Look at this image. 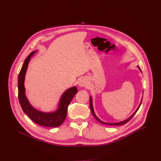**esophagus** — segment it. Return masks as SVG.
I'll return each mask as SVG.
<instances>
[{
    "mask_svg": "<svg viewBox=\"0 0 161 161\" xmlns=\"http://www.w3.org/2000/svg\"><path fill=\"white\" fill-rule=\"evenodd\" d=\"M87 81L86 78H81L78 81V85L80 87L86 86H87Z\"/></svg>",
    "mask_w": 161,
    "mask_h": 161,
    "instance_id": "esophagus-1",
    "label": "esophagus"
}]
</instances>
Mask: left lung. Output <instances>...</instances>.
Segmentation results:
<instances>
[{"label":"left lung","instance_id":"1","mask_svg":"<svg viewBox=\"0 0 161 161\" xmlns=\"http://www.w3.org/2000/svg\"><path fill=\"white\" fill-rule=\"evenodd\" d=\"M139 68V67H138ZM139 69L141 70V69H140L139 68ZM142 101H141V103H140V106H138V108H137V109L136 111H135V112L129 118V119H127L126 120H125V121H121V122H119V123H104V122H103V121H101L96 116V115L95 114V112H94V110H93V108H92V99H91V97H90V108H91V112H92V115H93V116L95 117V119L98 121H99L100 123H103V124H104V125H125V124H126V123H128L132 118L134 117V115H135V114H136V112H137V111L138 110V109H139V108H140V105H141V104H142Z\"/></svg>","mask_w":161,"mask_h":161}]
</instances>
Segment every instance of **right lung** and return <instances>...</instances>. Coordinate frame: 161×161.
Returning <instances> with one entry per match:
<instances>
[{"mask_svg":"<svg viewBox=\"0 0 161 161\" xmlns=\"http://www.w3.org/2000/svg\"><path fill=\"white\" fill-rule=\"evenodd\" d=\"M36 52H31L25 59L23 66L18 76V98L20 105L24 113L30 119L36 124L48 127H57L61 125L66 119L68 106L70 104L71 100L77 93L78 89L76 87H73L66 90L62 95L58 108L53 113H43L35 109L29 104V101L25 94L24 80L25 73H26L29 62L31 57Z\"/></svg>","mask_w":161,"mask_h":161,"instance_id":"add662e5","label":"right lung"}]
</instances>
